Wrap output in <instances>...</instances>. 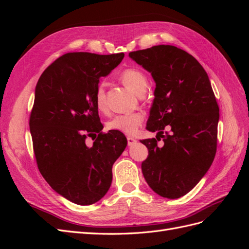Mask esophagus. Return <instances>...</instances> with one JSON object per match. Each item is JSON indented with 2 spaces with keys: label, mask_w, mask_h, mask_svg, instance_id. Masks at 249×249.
<instances>
[{
  "label": "esophagus",
  "mask_w": 249,
  "mask_h": 249,
  "mask_svg": "<svg viewBox=\"0 0 249 249\" xmlns=\"http://www.w3.org/2000/svg\"><path fill=\"white\" fill-rule=\"evenodd\" d=\"M126 140H127V144H129V146H130V145L135 144V143L137 142V140L135 139V138H133V137H127V138H126Z\"/></svg>",
  "instance_id": "esophagus-1"
}]
</instances>
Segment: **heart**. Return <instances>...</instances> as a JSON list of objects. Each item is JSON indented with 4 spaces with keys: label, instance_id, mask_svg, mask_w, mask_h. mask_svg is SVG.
<instances>
[{
    "label": "heart",
    "instance_id": "b5f03b06",
    "mask_svg": "<svg viewBox=\"0 0 249 249\" xmlns=\"http://www.w3.org/2000/svg\"><path fill=\"white\" fill-rule=\"evenodd\" d=\"M120 79L127 88L137 95L145 92L147 88V78L140 70L126 69L120 73ZM94 101L97 110L103 113L107 111L106 90L103 83L96 87ZM143 120H144V114L141 112L125 113V114H119L113 117L108 122L107 126L112 131H117L125 135H134L138 131Z\"/></svg>",
    "mask_w": 249,
    "mask_h": 249
}]
</instances>
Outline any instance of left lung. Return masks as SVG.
Segmentation results:
<instances>
[{
	"instance_id": "left-lung-1",
	"label": "left lung",
	"mask_w": 249,
	"mask_h": 249,
	"mask_svg": "<svg viewBox=\"0 0 249 249\" xmlns=\"http://www.w3.org/2000/svg\"><path fill=\"white\" fill-rule=\"evenodd\" d=\"M129 56L156 83L146 129L164 141L161 148L155 138L141 140L148 149L141 164L143 177L162 197L184 196L206 175L216 154L219 107L208 73L192 55L173 46L160 44ZM166 128L170 132L164 135Z\"/></svg>"
}]
</instances>
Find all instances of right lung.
<instances>
[{
  "label": "right lung",
  "mask_w": 249,
  "mask_h": 249,
  "mask_svg": "<svg viewBox=\"0 0 249 249\" xmlns=\"http://www.w3.org/2000/svg\"><path fill=\"white\" fill-rule=\"evenodd\" d=\"M124 53H67L42 72L35 88L30 132L37 166L58 194L88 206L112 183V166L127 141L117 131L102 133L94 94L102 77L122 62ZM99 133L91 147L87 137Z\"/></svg>",
  "instance_id": "right-lung-1"
}]
</instances>
